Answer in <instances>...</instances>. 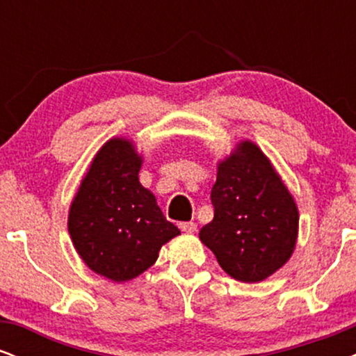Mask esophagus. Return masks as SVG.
Returning <instances> with one entry per match:
<instances>
[{"instance_id":"1","label":"esophagus","mask_w":356,"mask_h":356,"mask_svg":"<svg viewBox=\"0 0 356 356\" xmlns=\"http://www.w3.org/2000/svg\"><path fill=\"white\" fill-rule=\"evenodd\" d=\"M179 227H181L184 232H195V229H197V224L191 220V222H181L179 224Z\"/></svg>"}]
</instances>
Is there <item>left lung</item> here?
I'll use <instances>...</instances> for the list:
<instances>
[{
	"mask_svg": "<svg viewBox=\"0 0 356 356\" xmlns=\"http://www.w3.org/2000/svg\"><path fill=\"white\" fill-rule=\"evenodd\" d=\"M211 202L214 219L199 238L234 280H266L293 254L300 220L296 204L252 142H241L218 165Z\"/></svg>",
	"mask_w": 356,
	"mask_h": 356,
	"instance_id": "8db88e82",
	"label": "left lung"
}]
</instances>
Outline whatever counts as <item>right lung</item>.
Here are the masks:
<instances>
[{
  "label": "right lung",
  "mask_w": 356,
  "mask_h": 356,
  "mask_svg": "<svg viewBox=\"0 0 356 356\" xmlns=\"http://www.w3.org/2000/svg\"><path fill=\"white\" fill-rule=\"evenodd\" d=\"M140 165L132 142L108 140L93 159L68 216V232L85 264L117 283L142 275L157 261L162 244L181 234L138 182Z\"/></svg>",
  "instance_id": "obj_1"
}]
</instances>
